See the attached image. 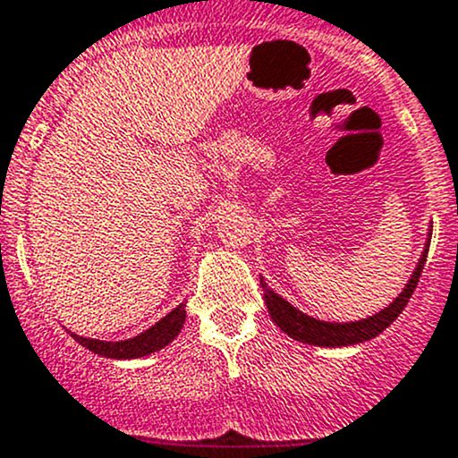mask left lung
Instances as JSON below:
<instances>
[{
	"mask_svg": "<svg viewBox=\"0 0 458 458\" xmlns=\"http://www.w3.org/2000/svg\"><path fill=\"white\" fill-rule=\"evenodd\" d=\"M430 234H432V228L428 230V242L423 243L420 263H417L415 272H412L411 278H408L406 287H403L402 293L394 298L391 305L384 307V310L377 311V314L362 318V320H353V322L318 320L314 316L302 314V311L296 310L292 302H287L285 298L278 296V293L274 292L261 276L263 298H266L269 318H272L274 325H276L283 334H287L290 338L298 340V343L314 344V346H329V349L367 343V340L382 334L386 327H391L393 322L397 320V316L403 311V307L408 305V301H411L412 292H415L417 283H420L423 263H426L428 248H430Z\"/></svg>",
	"mask_w": 458,
	"mask_h": 458,
	"instance_id": "1",
	"label": "left lung"
}]
</instances>
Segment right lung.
<instances>
[{
    "label": "right lung",
    "mask_w": 458,
    "mask_h": 458,
    "mask_svg": "<svg viewBox=\"0 0 458 458\" xmlns=\"http://www.w3.org/2000/svg\"><path fill=\"white\" fill-rule=\"evenodd\" d=\"M186 320V302H180L173 311L157 320L156 325L148 327L142 334L133 335L129 340H118V343H109V340H94V338H83V335L72 334V338L79 344H83L85 349H89L91 353L103 355V358L112 360H138L144 355H151L156 351L165 349L166 344H171L173 340L180 335L182 327Z\"/></svg>",
    "instance_id": "right-lung-1"
}]
</instances>
